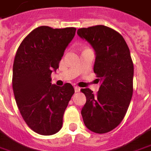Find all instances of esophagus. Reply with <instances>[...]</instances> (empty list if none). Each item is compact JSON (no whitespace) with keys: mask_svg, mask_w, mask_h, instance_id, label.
<instances>
[{"mask_svg":"<svg viewBox=\"0 0 151 151\" xmlns=\"http://www.w3.org/2000/svg\"><path fill=\"white\" fill-rule=\"evenodd\" d=\"M74 88H75V91H76V92H79V91H80V88H79V87L75 86Z\"/></svg>","mask_w":151,"mask_h":151,"instance_id":"1","label":"esophagus"}]
</instances>
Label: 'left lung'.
I'll list each match as a JSON object with an SVG mask.
<instances>
[{
    "mask_svg": "<svg viewBox=\"0 0 151 151\" xmlns=\"http://www.w3.org/2000/svg\"><path fill=\"white\" fill-rule=\"evenodd\" d=\"M78 36L91 45L96 53L94 72L100 87L96 95L81 89L87 101L81 114L92 132L104 134L119 124L133 94L134 65L125 40L114 29L96 25L78 29Z\"/></svg>",
    "mask_w": 151,
    "mask_h": 151,
    "instance_id": "obj_1",
    "label": "left lung"
}]
</instances>
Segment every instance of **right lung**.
Here are the masks:
<instances>
[{
  "mask_svg": "<svg viewBox=\"0 0 151 151\" xmlns=\"http://www.w3.org/2000/svg\"><path fill=\"white\" fill-rule=\"evenodd\" d=\"M76 28H35L21 42L12 68V89L20 114L36 133L52 135L63 125L66 107L75 93L71 83L52 84Z\"/></svg>",
  "mask_w": 151,
  "mask_h": 151,
  "instance_id": "add662e5",
  "label": "right lung"
}]
</instances>
